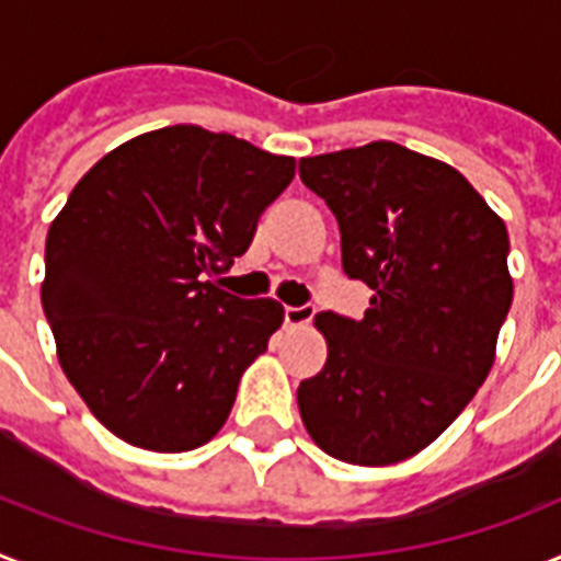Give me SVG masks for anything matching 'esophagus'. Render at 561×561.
I'll list each match as a JSON object with an SVG mask.
<instances>
[{
	"label": "esophagus",
	"instance_id": "obj_1",
	"mask_svg": "<svg viewBox=\"0 0 561 561\" xmlns=\"http://www.w3.org/2000/svg\"><path fill=\"white\" fill-rule=\"evenodd\" d=\"M314 304H300V307H286L284 309V321L289 323V327H304V323H309L314 318Z\"/></svg>",
	"mask_w": 561,
	"mask_h": 561
}]
</instances>
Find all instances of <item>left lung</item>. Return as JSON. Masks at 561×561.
<instances>
[{
  "label": "left lung",
  "mask_w": 561,
  "mask_h": 561,
  "mask_svg": "<svg viewBox=\"0 0 561 561\" xmlns=\"http://www.w3.org/2000/svg\"><path fill=\"white\" fill-rule=\"evenodd\" d=\"M304 186L341 229L360 321L314 318L327 364L300 381L309 436L346 465H396L450 427L488 378L513 300L507 229L456 169L398 142L304 157Z\"/></svg>",
  "instance_id": "8db88e82"
}]
</instances>
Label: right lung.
<instances>
[{
	"label": "right lung",
	"instance_id": "right-lung-1",
	"mask_svg": "<svg viewBox=\"0 0 561 561\" xmlns=\"http://www.w3.org/2000/svg\"><path fill=\"white\" fill-rule=\"evenodd\" d=\"M291 178V157L169 125L73 186L45 240L42 309L68 381L114 436L183 453L224 427L284 307L208 277L247 252Z\"/></svg>",
	"mask_w": 561,
	"mask_h": 561
}]
</instances>
